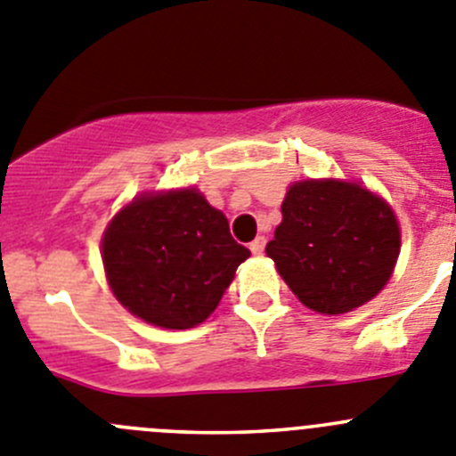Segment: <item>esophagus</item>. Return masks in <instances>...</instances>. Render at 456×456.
<instances>
[{"mask_svg":"<svg viewBox=\"0 0 456 456\" xmlns=\"http://www.w3.org/2000/svg\"><path fill=\"white\" fill-rule=\"evenodd\" d=\"M265 236H258V238H254V240L252 242H249V249H252V254H256V256H258V254H263V252H265Z\"/></svg>","mask_w":456,"mask_h":456,"instance_id":"obj_1","label":"esophagus"}]
</instances>
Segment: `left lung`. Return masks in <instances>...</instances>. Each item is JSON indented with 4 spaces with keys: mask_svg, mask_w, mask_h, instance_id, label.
Instances as JSON below:
<instances>
[{
    "mask_svg": "<svg viewBox=\"0 0 456 456\" xmlns=\"http://www.w3.org/2000/svg\"><path fill=\"white\" fill-rule=\"evenodd\" d=\"M281 214L265 254L310 310L348 313L387 286L401 252V227L376 193L355 182H295Z\"/></svg>",
    "mask_w": 456,
    "mask_h": 456,
    "instance_id": "8db88e82",
    "label": "left lung"
}]
</instances>
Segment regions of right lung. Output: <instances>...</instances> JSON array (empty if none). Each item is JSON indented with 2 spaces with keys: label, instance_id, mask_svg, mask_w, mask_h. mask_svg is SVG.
Returning <instances> with one entry per match:
<instances>
[{
  "label": "right lung",
  "instance_id": "add662e5",
  "mask_svg": "<svg viewBox=\"0 0 456 456\" xmlns=\"http://www.w3.org/2000/svg\"><path fill=\"white\" fill-rule=\"evenodd\" d=\"M101 248L121 305L173 330L202 324L249 256L198 189L137 195L110 220Z\"/></svg>",
  "mask_w": 456,
  "mask_h": 456
}]
</instances>
